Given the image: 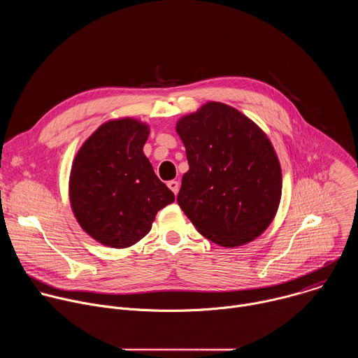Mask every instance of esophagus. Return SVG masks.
I'll use <instances>...</instances> for the list:
<instances>
[{
  "label": "esophagus",
  "instance_id": "34e87169",
  "mask_svg": "<svg viewBox=\"0 0 358 358\" xmlns=\"http://www.w3.org/2000/svg\"><path fill=\"white\" fill-rule=\"evenodd\" d=\"M167 185H169V188H170L176 195L178 194V189H180V182H178V181L171 180V181H169V182H167Z\"/></svg>",
  "mask_w": 358,
  "mask_h": 358
}]
</instances>
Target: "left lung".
<instances>
[{
	"label": "left lung",
	"mask_w": 358,
	"mask_h": 358,
	"mask_svg": "<svg viewBox=\"0 0 358 358\" xmlns=\"http://www.w3.org/2000/svg\"><path fill=\"white\" fill-rule=\"evenodd\" d=\"M176 130L189 166L177 202L196 231L225 248L258 238L282 195V170L268 136L220 101L181 117Z\"/></svg>",
	"instance_id": "left-lung-1"
}]
</instances>
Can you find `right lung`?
I'll list each match as a JSON object with an SVG mask.
<instances>
[{
	"mask_svg": "<svg viewBox=\"0 0 358 358\" xmlns=\"http://www.w3.org/2000/svg\"><path fill=\"white\" fill-rule=\"evenodd\" d=\"M148 133V126L136 119L109 120L73 160L71 207L83 231L101 245H134L150 232L156 214L174 201L143 152Z\"/></svg>",
	"mask_w": 358,
	"mask_h": 358,
	"instance_id": "obj_1",
	"label": "right lung"
}]
</instances>
